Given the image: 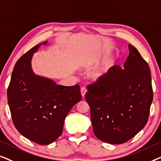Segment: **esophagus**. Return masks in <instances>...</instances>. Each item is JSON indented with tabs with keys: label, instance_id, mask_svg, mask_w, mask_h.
<instances>
[{
	"label": "esophagus",
	"instance_id": "34e87169",
	"mask_svg": "<svg viewBox=\"0 0 161 161\" xmlns=\"http://www.w3.org/2000/svg\"><path fill=\"white\" fill-rule=\"evenodd\" d=\"M86 93H87V89L85 88V87H82V88H81V94H82L83 98L85 97V95Z\"/></svg>",
	"mask_w": 161,
	"mask_h": 161
}]
</instances>
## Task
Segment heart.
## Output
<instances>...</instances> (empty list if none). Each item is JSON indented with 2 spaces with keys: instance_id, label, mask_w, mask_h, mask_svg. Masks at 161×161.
Listing matches in <instances>:
<instances>
[{
  "instance_id": "b5f03b06",
  "label": "heart",
  "mask_w": 161,
  "mask_h": 161,
  "mask_svg": "<svg viewBox=\"0 0 161 161\" xmlns=\"http://www.w3.org/2000/svg\"><path fill=\"white\" fill-rule=\"evenodd\" d=\"M109 68H110V65L108 64V65L103 66V67L98 68L96 70H95L93 73V74H92V77H93V79H96V80H97L98 79H101L102 77H103L105 75L108 71L109 70Z\"/></svg>"
}]
</instances>
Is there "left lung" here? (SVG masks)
Segmentation results:
<instances>
[{"mask_svg":"<svg viewBox=\"0 0 161 161\" xmlns=\"http://www.w3.org/2000/svg\"><path fill=\"white\" fill-rule=\"evenodd\" d=\"M129 50L123 69L111 67L85 94L94 134L111 144L127 142L145 127L153 99L149 65L133 46Z\"/></svg>","mask_w":161,"mask_h":161,"instance_id":"8db88e82","label":"left lung"}]
</instances>
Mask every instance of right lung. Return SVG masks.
Returning <instances> with one entry per match:
<instances>
[{
  "label": "right lung",
  "instance_id": "1",
  "mask_svg": "<svg viewBox=\"0 0 161 161\" xmlns=\"http://www.w3.org/2000/svg\"><path fill=\"white\" fill-rule=\"evenodd\" d=\"M40 45L30 49L16 63L7 98L18 131L34 143L47 145L61 136L68 113L81 101L82 95L79 85L63 86L34 74L31 60Z\"/></svg>",
  "mask_w": 161,
  "mask_h": 161
}]
</instances>
